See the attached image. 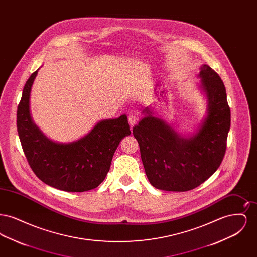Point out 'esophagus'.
<instances>
[{"label":"esophagus","instance_id":"34e87169","mask_svg":"<svg viewBox=\"0 0 257 257\" xmlns=\"http://www.w3.org/2000/svg\"><path fill=\"white\" fill-rule=\"evenodd\" d=\"M139 121V116L137 115V114H130L129 116H128V122L130 124V126H131V128L137 124V122Z\"/></svg>","mask_w":257,"mask_h":257}]
</instances>
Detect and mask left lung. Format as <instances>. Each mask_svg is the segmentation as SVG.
Returning a JSON list of instances; mask_svg holds the SVG:
<instances>
[{"instance_id": "8db88e82", "label": "left lung", "mask_w": 257, "mask_h": 257, "mask_svg": "<svg viewBox=\"0 0 257 257\" xmlns=\"http://www.w3.org/2000/svg\"><path fill=\"white\" fill-rule=\"evenodd\" d=\"M201 86L208 98V115L196 135L183 139L152 110L133 127L147 178L159 190L190 191L206 181L218 170L226 150L230 108L219 74L209 65L200 68Z\"/></svg>"}]
</instances>
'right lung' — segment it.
Returning <instances> with one entry per match:
<instances>
[{
	"label": "right lung",
	"mask_w": 257,
	"mask_h": 257,
	"mask_svg": "<svg viewBox=\"0 0 257 257\" xmlns=\"http://www.w3.org/2000/svg\"><path fill=\"white\" fill-rule=\"evenodd\" d=\"M37 70L25 84L17 109V131L25 156L37 177L65 192H86L102 183L110 171L114 151L131 134L127 116L102 120L81 140L67 145L51 142L30 113V92Z\"/></svg>",
	"instance_id": "add662e5"
}]
</instances>
